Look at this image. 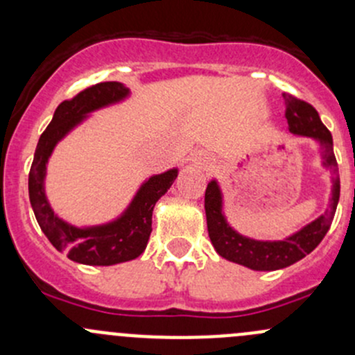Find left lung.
Masks as SVG:
<instances>
[{
	"instance_id": "obj_1",
	"label": "left lung",
	"mask_w": 355,
	"mask_h": 355,
	"mask_svg": "<svg viewBox=\"0 0 355 355\" xmlns=\"http://www.w3.org/2000/svg\"><path fill=\"white\" fill-rule=\"evenodd\" d=\"M285 101V118H287L288 130L297 135L313 137L320 142L323 151L324 166H328L333 173L331 202L327 213L321 214L314 221L293 234L285 241L263 242L242 237L234 230L225 220L221 213V192L216 182H209L204 194V209H206L207 234L211 244L216 252L232 263L242 264L256 271H273L287 268L297 263L307 254L313 252L320 242L323 241L327 232L330 230L333 216H335L336 204L340 199V177L338 164H336L335 153H333V139L330 130L323 125L320 114L309 103L295 98V96L284 92Z\"/></svg>"
}]
</instances>
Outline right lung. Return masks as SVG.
<instances>
[{
    "label": "right lung",
    "instance_id": "add662e5",
    "mask_svg": "<svg viewBox=\"0 0 355 355\" xmlns=\"http://www.w3.org/2000/svg\"><path fill=\"white\" fill-rule=\"evenodd\" d=\"M128 94L120 82H99L84 89L71 99H65L53 114L51 123L41 134L35 148L34 161L28 171V198L39 227L48 241L68 259L91 266L132 261L144 252L153 232V209L157 199L171 187L178 171L170 170L149 178L135 196L128 209L116 221L101 227L75 228L53 213L44 194L46 163L56 142L65 137L85 114L116 103Z\"/></svg>",
    "mask_w": 355,
    "mask_h": 355
}]
</instances>
